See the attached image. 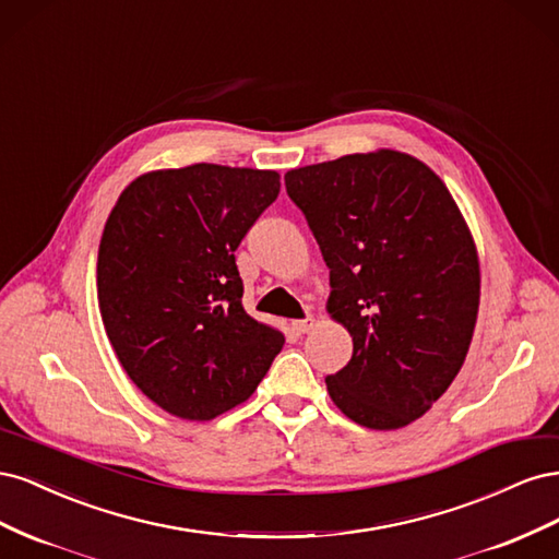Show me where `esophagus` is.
<instances>
[{"instance_id":"34e87169","label":"esophagus","mask_w":559,"mask_h":559,"mask_svg":"<svg viewBox=\"0 0 559 559\" xmlns=\"http://www.w3.org/2000/svg\"><path fill=\"white\" fill-rule=\"evenodd\" d=\"M292 326H294V331H296V333H308V331L314 326V319H312V317H306V319H296Z\"/></svg>"}]
</instances>
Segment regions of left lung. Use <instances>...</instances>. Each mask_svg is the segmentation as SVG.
<instances>
[{"instance_id": "1", "label": "left lung", "mask_w": 559, "mask_h": 559, "mask_svg": "<svg viewBox=\"0 0 559 559\" xmlns=\"http://www.w3.org/2000/svg\"><path fill=\"white\" fill-rule=\"evenodd\" d=\"M329 265V312L352 359L326 378L368 429L425 415L460 373L476 329V245L445 183L401 151L352 154L284 175Z\"/></svg>"}]
</instances>
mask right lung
<instances>
[{
	"label": "right lung",
	"mask_w": 559,
	"mask_h": 559,
	"mask_svg": "<svg viewBox=\"0 0 559 559\" xmlns=\"http://www.w3.org/2000/svg\"><path fill=\"white\" fill-rule=\"evenodd\" d=\"M280 175L198 163L134 179L99 240L97 300L130 380L181 419H214L247 401L284 345L251 319L235 265Z\"/></svg>",
	"instance_id": "add662e5"
}]
</instances>
